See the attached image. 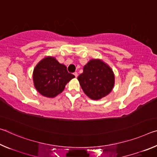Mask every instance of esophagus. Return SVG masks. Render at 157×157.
<instances>
[{
  "label": "esophagus",
  "instance_id": "obj_1",
  "mask_svg": "<svg viewBox=\"0 0 157 157\" xmlns=\"http://www.w3.org/2000/svg\"><path fill=\"white\" fill-rule=\"evenodd\" d=\"M73 75H75V78H78V73H77V72H75V73H73Z\"/></svg>",
  "mask_w": 157,
  "mask_h": 157
}]
</instances>
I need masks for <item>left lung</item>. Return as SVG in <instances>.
I'll use <instances>...</instances> for the list:
<instances>
[{"mask_svg":"<svg viewBox=\"0 0 157 157\" xmlns=\"http://www.w3.org/2000/svg\"><path fill=\"white\" fill-rule=\"evenodd\" d=\"M78 79L84 94L95 100L109 94L115 84L113 70L100 59H90Z\"/></svg>","mask_w":157,"mask_h":157,"instance_id":"left-lung-1","label":"left lung"}]
</instances>
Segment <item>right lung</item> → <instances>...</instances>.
I'll return each instance as SVG.
<instances>
[{
  "instance_id": "right-lung-1",
  "label": "right lung",
  "mask_w": 157,
  "mask_h": 157,
  "mask_svg": "<svg viewBox=\"0 0 157 157\" xmlns=\"http://www.w3.org/2000/svg\"><path fill=\"white\" fill-rule=\"evenodd\" d=\"M75 78L66 66L52 56H46L36 65L33 71L34 86L39 94L52 98L62 93L68 82Z\"/></svg>"
}]
</instances>
